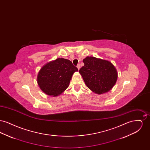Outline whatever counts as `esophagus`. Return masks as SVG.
I'll list each match as a JSON object with an SVG mask.
<instances>
[{
	"label": "esophagus",
	"instance_id": "obj_1",
	"mask_svg": "<svg viewBox=\"0 0 150 150\" xmlns=\"http://www.w3.org/2000/svg\"><path fill=\"white\" fill-rule=\"evenodd\" d=\"M76 67H77V68H78V70L80 69V64H78Z\"/></svg>",
	"mask_w": 150,
	"mask_h": 150
}]
</instances>
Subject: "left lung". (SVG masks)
Instances as JSON below:
<instances>
[{
  "instance_id": "obj_1",
  "label": "left lung",
  "mask_w": 150,
  "mask_h": 150,
  "mask_svg": "<svg viewBox=\"0 0 150 150\" xmlns=\"http://www.w3.org/2000/svg\"><path fill=\"white\" fill-rule=\"evenodd\" d=\"M83 62L84 65L80 69L79 73L89 89L101 94L113 88L117 79V72L111 62L89 56Z\"/></svg>"
}]
</instances>
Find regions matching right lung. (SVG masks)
Listing matches in <instances>:
<instances>
[{
  "label": "right lung",
  "instance_id": "add662e5",
  "mask_svg": "<svg viewBox=\"0 0 150 150\" xmlns=\"http://www.w3.org/2000/svg\"><path fill=\"white\" fill-rule=\"evenodd\" d=\"M78 71L71 61L58 58L40 69L37 76V83L44 93L56 97L68 88L74 73Z\"/></svg>",
  "mask_w": 150,
  "mask_h": 150
}]
</instances>
